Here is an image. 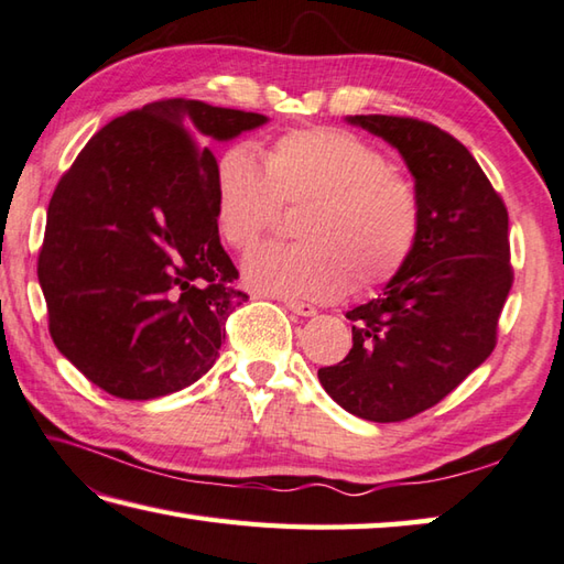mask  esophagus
<instances>
[{"label":"esophagus","mask_w":564,"mask_h":564,"mask_svg":"<svg viewBox=\"0 0 564 564\" xmlns=\"http://www.w3.org/2000/svg\"><path fill=\"white\" fill-rule=\"evenodd\" d=\"M283 305L285 308H289L291 313H295V315H301V317H313L317 311H315V305H311V303H303V301H283Z\"/></svg>","instance_id":"34e87169"}]
</instances>
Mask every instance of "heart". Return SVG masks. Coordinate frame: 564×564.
<instances>
[{
  "mask_svg": "<svg viewBox=\"0 0 564 564\" xmlns=\"http://www.w3.org/2000/svg\"><path fill=\"white\" fill-rule=\"evenodd\" d=\"M303 207L291 247H263L243 263L253 291L289 301H333L375 289L404 269L422 234L416 187L382 150L340 128H301L271 142L263 160L247 142L214 170V224L234 251H249L279 219Z\"/></svg>",
  "mask_w": 564,
  "mask_h": 564,
  "instance_id": "heart-1",
  "label": "heart"
}]
</instances>
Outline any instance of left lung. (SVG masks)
<instances>
[{"label": "left lung", "instance_id": "left-lung-1", "mask_svg": "<svg viewBox=\"0 0 564 564\" xmlns=\"http://www.w3.org/2000/svg\"><path fill=\"white\" fill-rule=\"evenodd\" d=\"M404 158L422 202L412 259L370 303L347 311L352 350L317 380L345 412L404 422L442 399L494 352L513 285L508 209L460 142L432 122L350 116Z\"/></svg>", "mask_w": 564, "mask_h": 564}]
</instances>
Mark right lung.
I'll list each match as a JSON object with an SVG mask.
<instances>
[{
    "label": "right lung",
    "instance_id": "right-lung-1",
    "mask_svg": "<svg viewBox=\"0 0 564 564\" xmlns=\"http://www.w3.org/2000/svg\"><path fill=\"white\" fill-rule=\"evenodd\" d=\"M269 120L167 98L110 120L58 180L39 283L58 352L118 399H158L217 360L249 299L214 224L212 142Z\"/></svg>",
    "mask_w": 564,
    "mask_h": 564
}]
</instances>
